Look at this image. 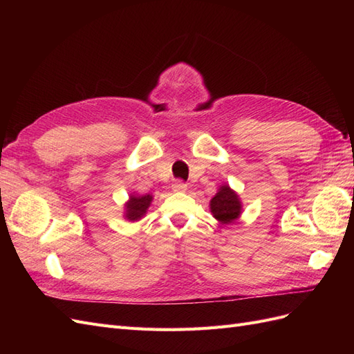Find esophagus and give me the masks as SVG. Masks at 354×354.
I'll return each instance as SVG.
<instances>
[{
	"label": "esophagus",
	"mask_w": 354,
	"mask_h": 354,
	"mask_svg": "<svg viewBox=\"0 0 354 354\" xmlns=\"http://www.w3.org/2000/svg\"><path fill=\"white\" fill-rule=\"evenodd\" d=\"M173 190L177 192V194H183V192L187 190V185L183 183V181H181V180H177V181H174V183H173Z\"/></svg>",
	"instance_id": "esophagus-1"
}]
</instances>
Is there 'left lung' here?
<instances>
[{
    "label": "left lung",
    "mask_w": 354,
    "mask_h": 354,
    "mask_svg": "<svg viewBox=\"0 0 354 354\" xmlns=\"http://www.w3.org/2000/svg\"><path fill=\"white\" fill-rule=\"evenodd\" d=\"M242 201L236 190L229 185H221L216 196L209 201V211L212 217L220 224H232L236 221L242 214Z\"/></svg>",
    "instance_id": "left-lung-1"
}]
</instances>
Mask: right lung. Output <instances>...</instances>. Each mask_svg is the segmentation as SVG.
<instances>
[{"instance_id": "add662e5", "label": "right lung", "mask_w": 354, "mask_h": 354, "mask_svg": "<svg viewBox=\"0 0 354 354\" xmlns=\"http://www.w3.org/2000/svg\"><path fill=\"white\" fill-rule=\"evenodd\" d=\"M152 201V195H138L136 192L130 194L128 201L124 203V218L131 223L142 220L146 216L149 207H151Z\"/></svg>"}]
</instances>
